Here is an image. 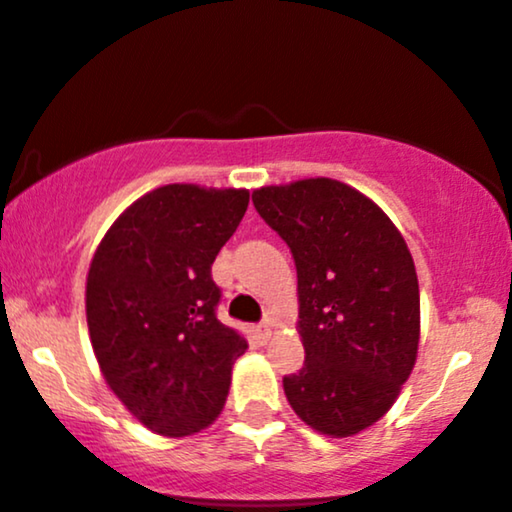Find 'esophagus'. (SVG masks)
Instances as JSON below:
<instances>
[{
    "instance_id": "1",
    "label": "esophagus",
    "mask_w": 512,
    "mask_h": 512,
    "mask_svg": "<svg viewBox=\"0 0 512 512\" xmlns=\"http://www.w3.org/2000/svg\"><path fill=\"white\" fill-rule=\"evenodd\" d=\"M257 337H260L262 342H269V337H272V325H269V322H262V325L257 327Z\"/></svg>"
}]
</instances>
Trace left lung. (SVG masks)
I'll list each match as a JSON object with an SVG mask.
<instances>
[{
    "label": "left lung",
    "instance_id": "left-lung-1",
    "mask_svg": "<svg viewBox=\"0 0 512 512\" xmlns=\"http://www.w3.org/2000/svg\"><path fill=\"white\" fill-rule=\"evenodd\" d=\"M252 204L296 262L305 363L284 378L286 399L322 436H356L390 411L419 354L407 243L373 199L332 178L260 187Z\"/></svg>",
    "mask_w": 512,
    "mask_h": 512
}]
</instances>
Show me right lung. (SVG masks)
<instances>
[{"mask_svg": "<svg viewBox=\"0 0 512 512\" xmlns=\"http://www.w3.org/2000/svg\"><path fill=\"white\" fill-rule=\"evenodd\" d=\"M250 192L187 182L146 192L117 216L93 252L86 322L98 366L129 414L182 438L226 404L248 342L216 317L211 264L236 233Z\"/></svg>", "mask_w": 512, "mask_h": 512, "instance_id": "1", "label": "right lung"}]
</instances>
